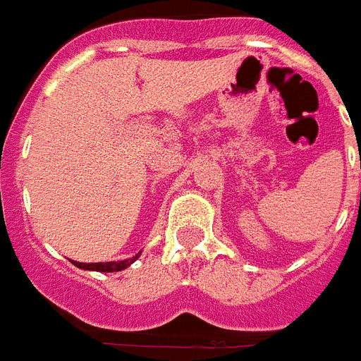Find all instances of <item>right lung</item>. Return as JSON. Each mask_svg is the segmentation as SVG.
I'll return each instance as SVG.
<instances>
[{
	"instance_id": "obj_1",
	"label": "right lung",
	"mask_w": 361,
	"mask_h": 361,
	"mask_svg": "<svg viewBox=\"0 0 361 361\" xmlns=\"http://www.w3.org/2000/svg\"><path fill=\"white\" fill-rule=\"evenodd\" d=\"M142 254V252H140ZM140 254H136L130 259H123V261H106V263H79V261H71L73 265L79 267V269H85V271H98V272H117L123 271L126 267H130L134 261L140 257Z\"/></svg>"
}]
</instances>
